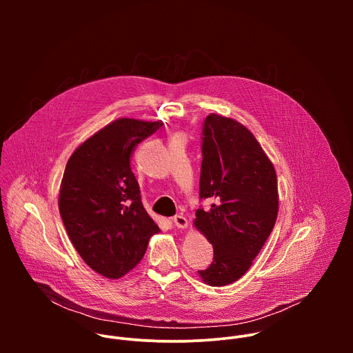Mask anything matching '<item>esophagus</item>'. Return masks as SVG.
<instances>
[{"label": "esophagus", "mask_w": 353, "mask_h": 353, "mask_svg": "<svg viewBox=\"0 0 353 353\" xmlns=\"http://www.w3.org/2000/svg\"><path fill=\"white\" fill-rule=\"evenodd\" d=\"M173 223H174V226L179 228V229H185V228L188 226V221H187V218L183 216V215H176V216H173Z\"/></svg>", "instance_id": "34e87169"}]
</instances>
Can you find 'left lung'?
<instances>
[{
	"label": "left lung",
	"instance_id": "left-lung-1",
	"mask_svg": "<svg viewBox=\"0 0 353 353\" xmlns=\"http://www.w3.org/2000/svg\"><path fill=\"white\" fill-rule=\"evenodd\" d=\"M199 207L194 225L214 245L211 265L198 274L211 286H225L251 267L278 215L276 173L259 141L240 123L210 114L201 137Z\"/></svg>",
	"mask_w": 353,
	"mask_h": 353
}]
</instances>
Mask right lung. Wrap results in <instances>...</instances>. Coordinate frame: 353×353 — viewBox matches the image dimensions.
I'll use <instances>...</instances> for the list:
<instances>
[{
  "mask_svg": "<svg viewBox=\"0 0 353 353\" xmlns=\"http://www.w3.org/2000/svg\"><path fill=\"white\" fill-rule=\"evenodd\" d=\"M162 123L120 119L86 139L71 155L61 181L59 208L82 257L106 278H121L143 257L159 228L141 201L130 158L135 145Z\"/></svg>",
  "mask_w": 353,
  "mask_h": 353,
  "instance_id": "1",
  "label": "right lung"
}]
</instances>
